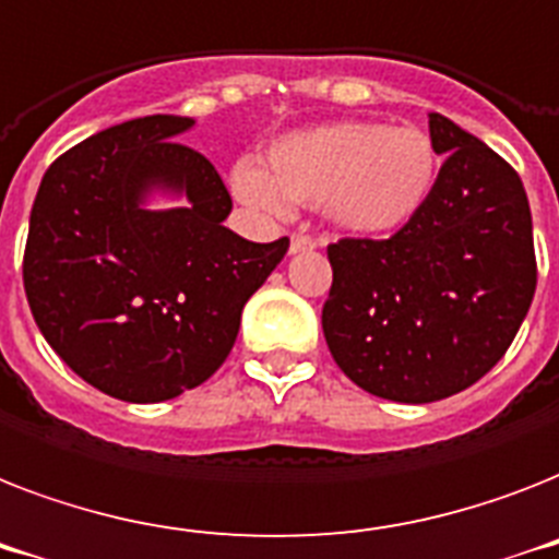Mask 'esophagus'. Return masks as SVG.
<instances>
[{
	"mask_svg": "<svg viewBox=\"0 0 559 559\" xmlns=\"http://www.w3.org/2000/svg\"><path fill=\"white\" fill-rule=\"evenodd\" d=\"M317 245H320V239H314V236H308V234H292V253L311 251V248H317Z\"/></svg>",
	"mask_w": 559,
	"mask_h": 559,
	"instance_id": "esophagus-1",
	"label": "esophagus"
}]
</instances>
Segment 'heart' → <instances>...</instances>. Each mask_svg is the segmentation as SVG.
Here are the masks:
<instances>
[{
    "instance_id": "obj_1",
    "label": "heart",
    "mask_w": 559,
    "mask_h": 559,
    "mask_svg": "<svg viewBox=\"0 0 559 559\" xmlns=\"http://www.w3.org/2000/svg\"><path fill=\"white\" fill-rule=\"evenodd\" d=\"M439 169V150L418 127L337 120L280 138L267 169L242 160L234 190L265 213H283L285 199L320 204L343 230L383 236L418 218Z\"/></svg>"
}]
</instances>
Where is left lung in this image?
I'll use <instances>...</instances> for the list:
<instances>
[{"label": "left lung", "mask_w": 559, "mask_h": 559, "mask_svg": "<svg viewBox=\"0 0 559 559\" xmlns=\"http://www.w3.org/2000/svg\"><path fill=\"white\" fill-rule=\"evenodd\" d=\"M430 141L448 158L418 218L390 239L329 245V352L360 390L401 404L448 399L488 374L537 288L516 169L439 111Z\"/></svg>", "instance_id": "1"}]
</instances>
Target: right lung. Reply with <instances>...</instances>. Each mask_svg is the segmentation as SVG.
Wrapping results in <instances>:
<instances>
[{"label":"right lung","instance_id":"1","mask_svg":"<svg viewBox=\"0 0 559 559\" xmlns=\"http://www.w3.org/2000/svg\"><path fill=\"white\" fill-rule=\"evenodd\" d=\"M193 118L150 115L103 129L53 160L34 199L22 283L57 355L132 404L176 399L225 364L245 302L288 251L222 222L234 202L216 167L176 138ZM188 207L144 211L146 189Z\"/></svg>","mask_w":559,"mask_h":559}]
</instances>
